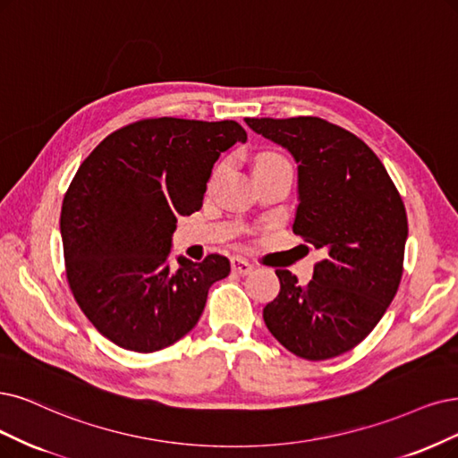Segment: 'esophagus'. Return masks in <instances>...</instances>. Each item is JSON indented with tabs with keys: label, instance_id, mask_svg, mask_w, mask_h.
Wrapping results in <instances>:
<instances>
[{
	"label": "esophagus",
	"instance_id": "esophagus-1",
	"mask_svg": "<svg viewBox=\"0 0 458 458\" xmlns=\"http://www.w3.org/2000/svg\"><path fill=\"white\" fill-rule=\"evenodd\" d=\"M232 272L238 274V276H247V274L252 272V264H249L245 259L233 257L232 259Z\"/></svg>",
	"mask_w": 458,
	"mask_h": 458
}]
</instances>
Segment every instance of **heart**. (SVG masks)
I'll list each match as a JSON object with an SVG mask.
<instances>
[{
  "label": "heart",
  "instance_id": "obj_1",
  "mask_svg": "<svg viewBox=\"0 0 458 458\" xmlns=\"http://www.w3.org/2000/svg\"><path fill=\"white\" fill-rule=\"evenodd\" d=\"M264 167H289V162H286L283 157L276 155V152H262L257 158L255 169H264Z\"/></svg>",
  "mask_w": 458,
  "mask_h": 458
}]
</instances>
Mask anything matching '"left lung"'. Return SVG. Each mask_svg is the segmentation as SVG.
Masks as SVG:
<instances>
[{
	"label": "left lung",
	"instance_id": "obj_1",
	"mask_svg": "<svg viewBox=\"0 0 458 458\" xmlns=\"http://www.w3.org/2000/svg\"><path fill=\"white\" fill-rule=\"evenodd\" d=\"M245 123L293 155V230L325 252L306 286L276 269L281 291L264 308V323L300 359L337 357L376 328L398 291L408 240L403 201L376 152L340 126L317 116Z\"/></svg>",
	"mask_w": 458,
	"mask_h": 458
}]
</instances>
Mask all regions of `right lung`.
<instances>
[{
	"label": "right lung",
	"mask_w": 458,
	"mask_h": 458,
	"mask_svg": "<svg viewBox=\"0 0 458 458\" xmlns=\"http://www.w3.org/2000/svg\"><path fill=\"white\" fill-rule=\"evenodd\" d=\"M247 133L235 121L147 118L81 164L60 215L65 274L82 313L114 345L152 352L189 334L226 257L169 264L177 218L201 208L213 164Z\"/></svg>",
	"instance_id": "obj_1"
}]
</instances>
